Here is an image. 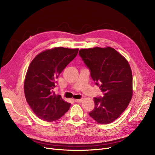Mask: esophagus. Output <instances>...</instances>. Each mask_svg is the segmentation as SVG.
<instances>
[{
	"label": "esophagus",
	"mask_w": 155,
	"mask_h": 155,
	"mask_svg": "<svg viewBox=\"0 0 155 155\" xmlns=\"http://www.w3.org/2000/svg\"><path fill=\"white\" fill-rule=\"evenodd\" d=\"M75 101L76 102H83V99H75Z\"/></svg>",
	"instance_id": "1"
}]
</instances>
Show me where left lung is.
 <instances>
[{
  "label": "left lung",
  "instance_id": "1",
  "mask_svg": "<svg viewBox=\"0 0 155 155\" xmlns=\"http://www.w3.org/2000/svg\"><path fill=\"white\" fill-rule=\"evenodd\" d=\"M91 76L104 97H95L89 116L102 124L111 123L123 113L132 98L133 75L129 63L114 49H82L79 51Z\"/></svg>",
  "mask_w": 155,
  "mask_h": 155
}]
</instances>
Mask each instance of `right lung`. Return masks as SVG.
I'll return each instance as SVG.
<instances>
[{"instance_id": "1", "label": "right lung", "mask_w": 155, "mask_h": 155, "mask_svg": "<svg viewBox=\"0 0 155 155\" xmlns=\"http://www.w3.org/2000/svg\"><path fill=\"white\" fill-rule=\"evenodd\" d=\"M78 52V49L55 48L38 54L30 63L24 81V94L29 107L39 119L54 121L68 110L71 104L61 95H56L53 89L56 78Z\"/></svg>"}]
</instances>
